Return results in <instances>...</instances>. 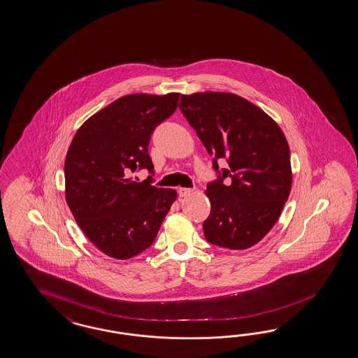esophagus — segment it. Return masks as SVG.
I'll use <instances>...</instances> for the list:
<instances>
[{"instance_id":"esophagus-1","label":"esophagus","mask_w":358,"mask_h":358,"mask_svg":"<svg viewBox=\"0 0 358 358\" xmlns=\"http://www.w3.org/2000/svg\"><path fill=\"white\" fill-rule=\"evenodd\" d=\"M178 195L180 196H187V195H190L192 192H194V189H187V187H178Z\"/></svg>"}]
</instances>
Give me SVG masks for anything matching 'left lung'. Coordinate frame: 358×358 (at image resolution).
Segmentation results:
<instances>
[{"label":"left lung","instance_id":"left-lung-1","mask_svg":"<svg viewBox=\"0 0 358 358\" xmlns=\"http://www.w3.org/2000/svg\"><path fill=\"white\" fill-rule=\"evenodd\" d=\"M180 110L213 155L216 180L207 183V242L245 250L260 242L287 201L292 175L287 140L262 108L231 93L181 96ZM225 158L229 169H219Z\"/></svg>","mask_w":358,"mask_h":358}]
</instances>
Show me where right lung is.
Here are the masks:
<instances>
[{
    "label": "right lung",
    "mask_w": 358,
    "mask_h": 358,
    "mask_svg": "<svg viewBox=\"0 0 358 358\" xmlns=\"http://www.w3.org/2000/svg\"><path fill=\"white\" fill-rule=\"evenodd\" d=\"M178 93L131 94L89 117L71 142L66 201L80 229L98 250L127 260L154 243L177 192L152 186L151 134L175 113ZM141 169L143 183L127 177Z\"/></svg>",
    "instance_id": "obj_1"
}]
</instances>
